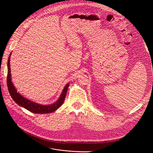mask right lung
Listing matches in <instances>:
<instances>
[{
    "label": "right lung",
    "mask_w": 153,
    "mask_h": 153,
    "mask_svg": "<svg viewBox=\"0 0 153 153\" xmlns=\"http://www.w3.org/2000/svg\"><path fill=\"white\" fill-rule=\"evenodd\" d=\"M7 84L9 92L13 100L15 102L21 106L28 110L30 112L35 114H46L53 112L56 110L61 106L64 103L65 97L66 95L68 87H69V84H68L62 92V94L60 96L59 99L52 105H39L36 103L31 101L25 98L24 97L21 96L18 92H17L16 89L14 87L13 83L11 82V69H10V56L9 57L8 62H7Z\"/></svg>",
    "instance_id": "right-lung-1"
}]
</instances>
